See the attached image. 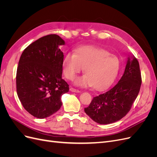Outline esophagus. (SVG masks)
Listing matches in <instances>:
<instances>
[{
  "mask_svg": "<svg viewBox=\"0 0 157 157\" xmlns=\"http://www.w3.org/2000/svg\"><path fill=\"white\" fill-rule=\"evenodd\" d=\"M70 91L72 92H75V93H79V92H80L79 91V90H76V89H75V88H70Z\"/></svg>",
  "mask_w": 157,
  "mask_h": 157,
  "instance_id": "obj_1",
  "label": "esophagus"
}]
</instances>
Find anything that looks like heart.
<instances>
[{
  "instance_id": "heart-1",
  "label": "heart",
  "mask_w": 157,
  "mask_h": 157,
  "mask_svg": "<svg viewBox=\"0 0 157 157\" xmlns=\"http://www.w3.org/2000/svg\"><path fill=\"white\" fill-rule=\"evenodd\" d=\"M63 73L73 80L84 68V74L75 80V86H92L96 90L107 87L115 79L120 67V61L115 55L101 48L91 46L80 47L74 54H65L63 59Z\"/></svg>"
}]
</instances>
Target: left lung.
<instances>
[{"label":"left lung","instance_id":"1","mask_svg":"<svg viewBox=\"0 0 157 157\" xmlns=\"http://www.w3.org/2000/svg\"><path fill=\"white\" fill-rule=\"evenodd\" d=\"M141 77L138 61L129 56L121 78L115 86L94 97L84 111L100 124H108L121 120L130 110L139 94Z\"/></svg>","mask_w":157,"mask_h":157}]
</instances>
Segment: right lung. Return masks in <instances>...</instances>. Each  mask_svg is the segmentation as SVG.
Listing matches in <instances>:
<instances>
[{"label":"right lung","mask_w":157,"mask_h":157,"mask_svg":"<svg viewBox=\"0 0 157 157\" xmlns=\"http://www.w3.org/2000/svg\"><path fill=\"white\" fill-rule=\"evenodd\" d=\"M65 41L49 35L33 42L23 50L16 73L17 96L31 115L44 118L60 109L61 97L69 92L62 78L63 53L59 48Z\"/></svg>","instance_id":"add662e5"}]
</instances>
